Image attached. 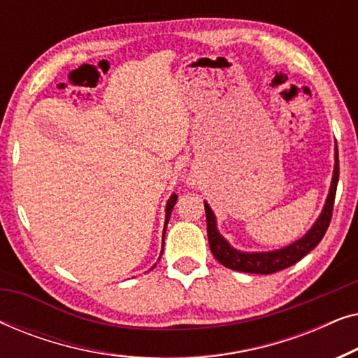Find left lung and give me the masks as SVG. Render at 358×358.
I'll return each instance as SVG.
<instances>
[{
  "label": "left lung",
  "mask_w": 358,
  "mask_h": 358,
  "mask_svg": "<svg viewBox=\"0 0 358 358\" xmlns=\"http://www.w3.org/2000/svg\"><path fill=\"white\" fill-rule=\"evenodd\" d=\"M337 180H339V153H337L336 146V164H334V174H332L331 189L327 194L324 208L316 220V223L308 229L305 236L298 239V241L292 243L290 246H285L277 251L268 252H243L234 249L217 229V218L215 213L210 208V205L205 202V213H207V234H208V244L210 251L215 256V259L224 267L233 268L238 272H248V273H273L283 268L293 266L300 259L306 256L308 252L313 251L327 231L331 218H332V208H334V199L337 190Z\"/></svg>",
  "instance_id": "left-lung-1"
}]
</instances>
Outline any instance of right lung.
Masks as SVG:
<instances>
[{"label":"right lung","instance_id":"add662e5","mask_svg":"<svg viewBox=\"0 0 358 358\" xmlns=\"http://www.w3.org/2000/svg\"><path fill=\"white\" fill-rule=\"evenodd\" d=\"M176 200H178V195L173 194L168 200V203H166V222H164V231H166V227H168V222H169V217H171V212H173L174 205H176ZM163 243H164V234H163Z\"/></svg>","mask_w":358,"mask_h":358}]
</instances>
